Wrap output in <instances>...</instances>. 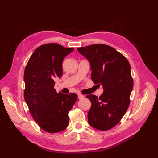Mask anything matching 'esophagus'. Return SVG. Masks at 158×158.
I'll use <instances>...</instances> for the list:
<instances>
[{
    "mask_svg": "<svg viewBox=\"0 0 158 158\" xmlns=\"http://www.w3.org/2000/svg\"><path fill=\"white\" fill-rule=\"evenodd\" d=\"M78 98L79 99H83V98H84V95H83L82 94H79L78 95Z\"/></svg>",
    "mask_w": 158,
    "mask_h": 158,
    "instance_id": "obj_1",
    "label": "esophagus"
}]
</instances>
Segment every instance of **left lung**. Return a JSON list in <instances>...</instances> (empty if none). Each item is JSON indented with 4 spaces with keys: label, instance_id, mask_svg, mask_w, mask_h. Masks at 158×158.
Listing matches in <instances>:
<instances>
[{
    "label": "left lung",
    "instance_id": "left-lung-1",
    "mask_svg": "<svg viewBox=\"0 0 158 158\" xmlns=\"http://www.w3.org/2000/svg\"><path fill=\"white\" fill-rule=\"evenodd\" d=\"M80 53L89 60L94 84L103 85L99 98L88 95L92 103L88 114L91 127L107 131L116 126L130 105L133 88L131 65L121 52L104 44L78 47Z\"/></svg>",
    "mask_w": 158,
    "mask_h": 158
}]
</instances>
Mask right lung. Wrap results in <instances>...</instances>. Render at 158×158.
Returning <instances> with one entry per match:
<instances>
[{"label": "right lung", "instance_id": "obj_1", "mask_svg": "<svg viewBox=\"0 0 158 158\" xmlns=\"http://www.w3.org/2000/svg\"><path fill=\"white\" fill-rule=\"evenodd\" d=\"M57 44L40 46L30 56L24 70V99L32 117L43 130L64 131L69 125V112L78 95L57 93L55 80L63 75V61L73 51Z\"/></svg>", "mask_w": 158, "mask_h": 158}]
</instances>
